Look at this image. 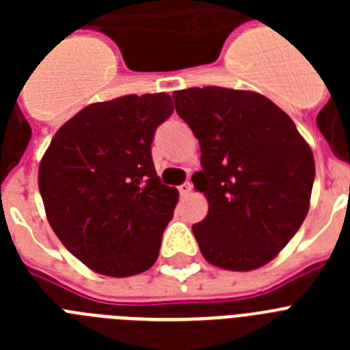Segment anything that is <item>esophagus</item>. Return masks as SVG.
I'll use <instances>...</instances> for the list:
<instances>
[{"label":"esophagus","instance_id":"1","mask_svg":"<svg viewBox=\"0 0 350 350\" xmlns=\"http://www.w3.org/2000/svg\"><path fill=\"white\" fill-rule=\"evenodd\" d=\"M191 191H193V184H191L189 180H185L184 184L178 185V193H180V196H185V194H189Z\"/></svg>","mask_w":350,"mask_h":350}]
</instances>
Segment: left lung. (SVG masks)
Masks as SVG:
<instances>
[{"label":"left lung","instance_id":"1","mask_svg":"<svg viewBox=\"0 0 350 350\" xmlns=\"http://www.w3.org/2000/svg\"><path fill=\"white\" fill-rule=\"evenodd\" d=\"M202 148L194 187L208 213L193 226L203 258L224 270L267 265L307 217L314 156L284 110L268 98L226 88L173 92Z\"/></svg>","mask_w":350,"mask_h":350}]
</instances>
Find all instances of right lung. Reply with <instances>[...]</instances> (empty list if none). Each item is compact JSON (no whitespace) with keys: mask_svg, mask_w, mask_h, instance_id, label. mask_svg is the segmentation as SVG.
Returning <instances> with one entry per match:
<instances>
[{"mask_svg":"<svg viewBox=\"0 0 350 350\" xmlns=\"http://www.w3.org/2000/svg\"><path fill=\"white\" fill-rule=\"evenodd\" d=\"M166 92L129 94L80 110L55 133L38 170L47 219L77 259L108 277L148 270L178 202L152 161Z\"/></svg>","mask_w":350,"mask_h":350,"instance_id":"1","label":"right lung"}]
</instances>
